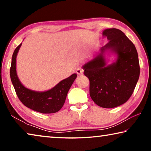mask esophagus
Masks as SVG:
<instances>
[{"label": "esophagus", "mask_w": 151, "mask_h": 151, "mask_svg": "<svg viewBox=\"0 0 151 151\" xmlns=\"http://www.w3.org/2000/svg\"><path fill=\"white\" fill-rule=\"evenodd\" d=\"M76 74H77V75H83V69H81V68H78L76 70Z\"/></svg>", "instance_id": "34e87169"}]
</instances>
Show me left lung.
I'll use <instances>...</instances> for the list:
<instances>
[{"mask_svg":"<svg viewBox=\"0 0 151 151\" xmlns=\"http://www.w3.org/2000/svg\"><path fill=\"white\" fill-rule=\"evenodd\" d=\"M103 35L109 42L101 48V53L83 66L90 81V96L103 108L119 106L129 100L140 75L139 57L135 46L124 32L107 29ZM110 50L117 55L115 62L107 65L104 52Z\"/></svg>","mask_w":151,"mask_h":151,"instance_id":"8db88e82","label":"left lung"}]
</instances>
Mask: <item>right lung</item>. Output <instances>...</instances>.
<instances>
[{"label":"right lung","mask_w":151,"mask_h":151,"mask_svg":"<svg viewBox=\"0 0 151 151\" xmlns=\"http://www.w3.org/2000/svg\"><path fill=\"white\" fill-rule=\"evenodd\" d=\"M21 45L14 51L10 69L11 79L17 96L24 106L33 111L43 114L58 112L65 104L68 92L77 75L73 74L47 91L38 92L26 88L19 81L16 70V58Z\"/></svg>","instance_id":"right-lung-1"}]
</instances>
